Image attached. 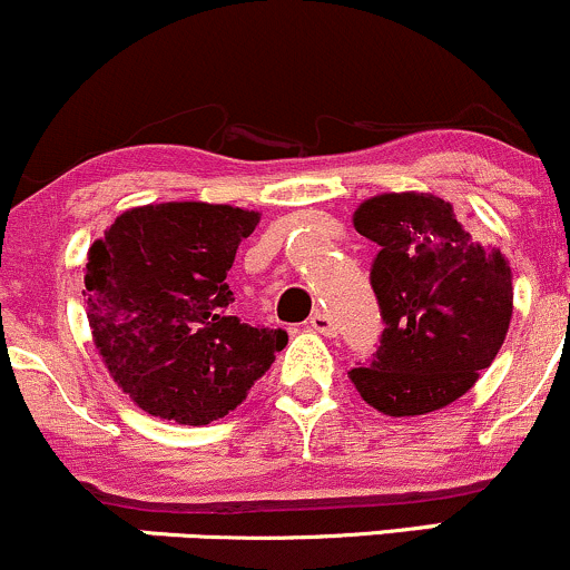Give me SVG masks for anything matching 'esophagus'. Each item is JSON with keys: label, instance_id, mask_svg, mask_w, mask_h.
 Masks as SVG:
<instances>
[{"label": "esophagus", "instance_id": "34e87169", "mask_svg": "<svg viewBox=\"0 0 570 570\" xmlns=\"http://www.w3.org/2000/svg\"><path fill=\"white\" fill-rule=\"evenodd\" d=\"M308 324H311V330H316V333H322L327 337H333L337 333V324L333 322V316H330L327 311H314L308 318Z\"/></svg>", "mask_w": 570, "mask_h": 570}]
</instances>
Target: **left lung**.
<instances>
[{
	"label": "left lung",
	"mask_w": 570,
	"mask_h": 570,
	"mask_svg": "<svg viewBox=\"0 0 570 570\" xmlns=\"http://www.w3.org/2000/svg\"><path fill=\"white\" fill-rule=\"evenodd\" d=\"M379 246L371 284L384 333L373 362L348 379L386 416H422L465 395L492 365L514 311L509 259L487 248L424 191H390L354 210Z\"/></svg>",
	"instance_id": "left-lung-1"
}]
</instances>
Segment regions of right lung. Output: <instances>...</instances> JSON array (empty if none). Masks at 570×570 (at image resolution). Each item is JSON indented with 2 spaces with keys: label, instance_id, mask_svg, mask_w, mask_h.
<instances>
[{
  "label": "right lung",
  "instance_id": "right-lung-1",
  "mask_svg": "<svg viewBox=\"0 0 570 570\" xmlns=\"http://www.w3.org/2000/svg\"><path fill=\"white\" fill-rule=\"evenodd\" d=\"M256 210L159 203L124 210L86 256V316L112 381L146 414L210 424L235 411L286 346L233 316L227 273Z\"/></svg>",
  "mask_w": 570,
  "mask_h": 570
}]
</instances>
